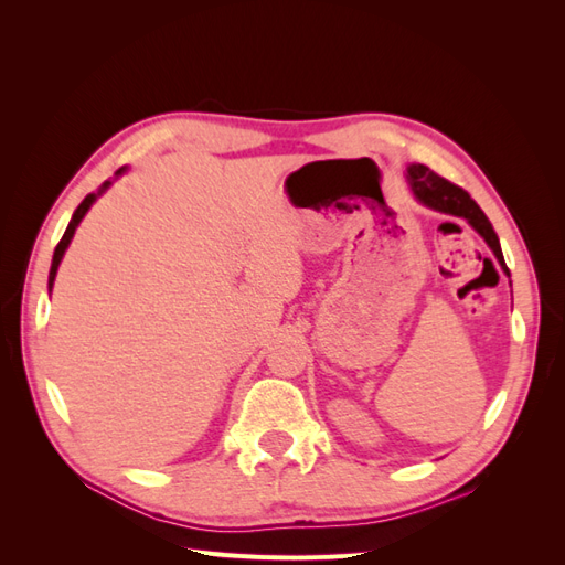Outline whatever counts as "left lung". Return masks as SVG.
<instances>
[{
    "mask_svg": "<svg viewBox=\"0 0 565 565\" xmlns=\"http://www.w3.org/2000/svg\"><path fill=\"white\" fill-rule=\"evenodd\" d=\"M407 181H409V185H413V193L426 204V207H431V210L443 212V214L465 216L469 224L478 233H481V237L488 243V247L494 252V256H498V262L502 264L504 273L509 276V268L504 264L498 233L492 231V224L488 221V216L471 200V195L465 191V188H459V185L450 183L448 179L438 177L436 172H431V169L424 167V164L409 167L407 169Z\"/></svg>",
    "mask_w": 565,
    "mask_h": 565,
    "instance_id": "8db88e82",
    "label": "left lung"
}]
</instances>
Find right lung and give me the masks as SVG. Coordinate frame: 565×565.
I'll list each match as a JSON object with an SVG mask.
<instances>
[{"label":"right lung","mask_w":565,"mask_h":565,"mask_svg":"<svg viewBox=\"0 0 565 565\" xmlns=\"http://www.w3.org/2000/svg\"><path fill=\"white\" fill-rule=\"evenodd\" d=\"M125 169H117L115 174H122ZM110 183L106 181L104 183V188H108ZM94 200H96V195L92 193V195H87L84 198L82 202H79V207L75 210V214H73V218H71V224H67V228H65V233H63V237H61V243L56 245V252H54V262H51V270H49V289L54 287V278H56V270H58V264H61V259H63V254H65V249H67V245H71V241H73V235H75V228H77V224L79 221L84 218V214L89 212V207L94 204Z\"/></svg>","instance_id":"add662e5"}]
</instances>
